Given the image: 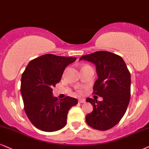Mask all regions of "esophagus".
Instances as JSON below:
<instances>
[{"label": "esophagus", "instance_id": "obj_1", "mask_svg": "<svg viewBox=\"0 0 149 149\" xmlns=\"http://www.w3.org/2000/svg\"><path fill=\"white\" fill-rule=\"evenodd\" d=\"M79 103H80V104H82V103H84L86 102V100H84V99H79Z\"/></svg>", "mask_w": 149, "mask_h": 149}]
</instances>
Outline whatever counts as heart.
<instances>
[{"instance_id":"obj_1","label":"heart","mask_w":149,"mask_h":149,"mask_svg":"<svg viewBox=\"0 0 149 149\" xmlns=\"http://www.w3.org/2000/svg\"><path fill=\"white\" fill-rule=\"evenodd\" d=\"M78 92H79V93H82V91H81V90H79Z\"/></svg>"}]
</instances>
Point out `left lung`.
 <instances>
[{"instance_id": "8db88e82", "label": "left lung", "mask_w": 149, "mask_h": 149, "mask_svg": "<svg viewBox=\"0 0 149 149\" xmlns=\"http://www.w3.org/2000/svg\"><path fill=\"white\" fill-rule=\"evenodd\" d=\"M96 65L98 79L93 86V94L102 97L97 102L87 98L93 111L86 116L91 127L106 131L119 123L125 114L131 97V74L125 62L119 55L107 51H97L81 56Z\"/></svg>"}]
</instances>
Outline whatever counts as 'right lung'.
I'll return each instance as SVG.
<instances>
[{"label": "right lung", "instance_id": "obj_1", "mask_svg": "<svg viewBox=\"0 0 149 149\" xmlns=\"http://www.w3.org/2000/svg\"><path fill=\"white\" fill-rule=\"evenodd\" d=\"M76 59L44 54L30 61L22 74L21 93L24 110L38 129L53 132L63 128L69 110L78 104L76 98L67 96L58 101L52 95V88L61 79L66 66Z\"/></svg>", "mask_w": 149, "mask_h": 149}]
</instances>
